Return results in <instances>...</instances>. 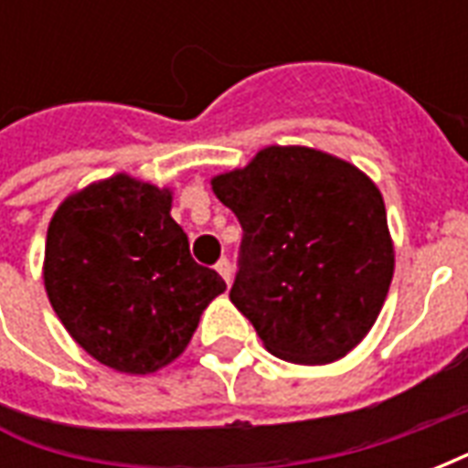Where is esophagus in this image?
Returning <instances> with one entry per match:
<instances>
[{
    "instance_id": "34e87169",
    "label": "esophagus",
    "mask_w": 468,
    "mask_h": 468,
    "mask_svg": "<svg viewBox=\"0 0 468 468\" xmlns=\"http://www.w3.org/2000/svg\"><path fill=\"white\" fill-rule=\"evenodd\" d=\"M215 271H218V273L223 275L225 283H228V285L233 283V263H230L228 258H220V261L215 263Z\"/></svg>"
}]
</instances>
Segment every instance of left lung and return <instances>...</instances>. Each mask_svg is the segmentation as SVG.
<instances>
[{
    "instance_id": "left-lung-1",
    "label": "left lung",
    "mask_w": 468,
    "mask_h": 468,
    "mask_svg": "<svg viewBox=\"0 0 468 468\" xmlns=\"http://www.w3.org/2000/svg\"><path fill=\"white\" fill-rule=\"evenodd\" d=\"M213 190L243 228L230 301L265 348L314 366L361 344L393 278L378 187L334 154L273 144Z\"/></svg>"
}]
</instances>
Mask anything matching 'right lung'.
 <instances>
[{"instance_id":"right-lung-1","label":"right lung","mask_w":468,"mask_h":468,"mask_svg":"<svg viewBox=\"0 0 468 468\" xmlns=\"http://www.w3.org/2000/svg\"><path fill=\"white\" fill-rule=\"evenodd\" d=\"M173 195L127 175L69 195L49 223L45 288L69 335L122 373H153L190 344L225 281L197 265Z\"/></svg>"}]
</instances>
